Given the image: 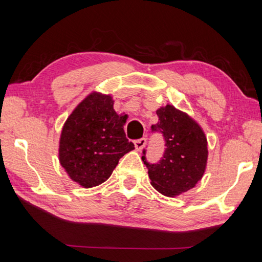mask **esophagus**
I'll use <instances>...</instances> for the list:
<instances>
[{
    "label": "esophagus",
    "instance_id": "obj_1",
    "mask_svg": "<svg viewBox=\"0 0 262 262\" xmlns=\"http://www.w3.org/2000/svg\"><path fill=\"white\" fill-rule=\"evenodd\" d=\"M145 143H147V139H145V137H142V139H139V140L134 141L135 149H136V150H139V151H141V150L144 148Z\"/></svg>",
    "mask_w": 262,
    "mask_h": 262
}]
</instances>
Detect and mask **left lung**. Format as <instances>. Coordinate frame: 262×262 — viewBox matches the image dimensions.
I'll return each mask as SVG.
<instances>
[{"label": "left lung", "instance_id": "obj_1", "mask_svg": "<svg viewBox=\"0 0 262 262\" xmlns=\"http://www.w3.org/2000/svg\"><path fill=\"white\" fill-rule=\"evenodd\" d=\"M158 122L152 133H161L165 150L157 163L142 161L148 167L151 185L166 196H176L193 188L205 173L208 157L207 139L200 126L172 105L157 110Z\"/></svg>", "mask_w": 262, "mask_h": 262}]
</instances>
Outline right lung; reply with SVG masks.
<instances>
[{
	"label": "right lung",
	"instance_id": "1",
	"mask_svg": "<svg viewBox=\"0 0 262 262\" xmlns=\"http://www.w3.org/2000/svg\"><path fill=\"white\" fill-rule=\"evenodd\" d=\"M113 108L111 96L91 94L69 115L62 128L59 157L70 179L85 188L103 184L119 159L134 149Z\"/></svg>",
	"mask_w": 262,
	"mask_h": 262
}]
</instances>
